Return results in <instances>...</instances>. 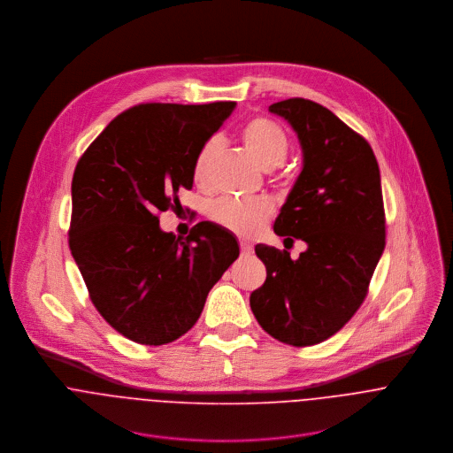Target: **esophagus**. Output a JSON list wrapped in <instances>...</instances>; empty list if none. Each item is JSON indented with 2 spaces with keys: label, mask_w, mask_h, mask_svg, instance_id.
<instances>
[{
  "label": "esophagus",
  "mask_w": 453,
  "mask_h": 453,
  "mask_svg": "<svg viewBox=\"0 0 453 453\" xmlns=\"http://www.w3.org/2000/svg\"><path fill=\"white\" fill-rule=\"evenodd\" d=\"M241 255L242 257H251L253 255V246L246 241H241Z\"/></svg>",
  "instance_id": "obj_1"
}]
</instances>
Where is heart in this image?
<instances>
[{"label": "heart", "mask_w": 453, "mask_h": 453, "mask_svg": "<svg viewBox=\"0 0 453 453\" xmlns=\"http://www.w3.org/2000/svg\"><path fill=\"white\" fill-rule=\"evenodd\" d=\"M242 142L251 151V155L266 169L275 167L284 162L289 151V139L286 130L282 129L275 120L266 117L251 119L241 132ZM219 141L216 137L205 141L198 150L192 167L195 183H203L207 178L209 165L216 157ZM273 205L265 198H232L225 196L216 200L211 209V219L241 235V237H255L265 223L272 218Z\"/></svg>", "instance_id": "b5f03b06"}]
</instances>
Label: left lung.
Returning <instances> with one entry per match:
<instances>
[{
	"label": "left lung",
	"instance_id": "8db88e82",
	"mask_svg": "<svg viewBox=\"0 0 453 453\" xmlns=\"http://www.w3.org/2000/svg\"><path fill=\"white\" fill-rule=\"evenodd\" d=\"M296 130L303 169L288 195L273 232L307 251L258 244L266 280L250 303L259 326L293 347L321 343L340 331L365 302L386 248L380 171L368 141L327 108L291 97L268 108Z\"/></svg>",
	"mask_w": 453,
	"mask_h": 453
}]
</instances>
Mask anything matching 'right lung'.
<instances>
[{"label": "right lung", "instance_id": "add662e5", "mask_svg": "<svg viewBox=\"0 0 453 453\" xmlns=\"http://www.w3.org/2000/svg\"><path fill=\"white\" fill-rule=\"evenodd\" d=\"M235 103H146L120 113L80 157L71 183L69 250L88 296L120 334L141 345L183 336L211 288L239 258L235 237L209 221L181 239L158 214L192 190L195 157Z\"/></svg>", "mask_w": 453, "mask_h": 453}]
</instances>
